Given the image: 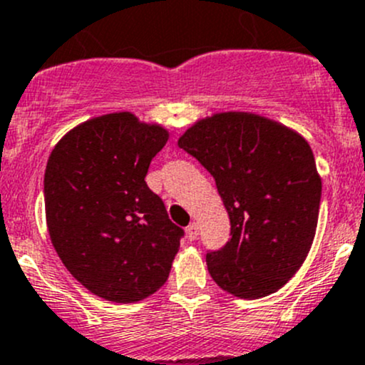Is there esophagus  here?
<instances>
[{"mask_svg":"<svg viewBox=\"0 0 365 365\" xmlns=\"http://www.w3.org/2000/svg\"><path fill=\"white\" fill-rule=\"evenodd\" d=\"M197 235H200V226H197L196 222H190L189 226H187V238L192 242V240H196Z\"/></svg>","mask_w":365,"mask_h":365,"instance_id":"34e87169","label":"esophagus"}]
</instances>
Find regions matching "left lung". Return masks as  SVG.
<instances>
[{"label": "left lung", "instance_id": "left-lung-1", "mask_svg": "<svg viewBox=\"0 0 365 365\" xmlns=\"http://www.w3.org/2000/svg\"><path fill=\"white\" fill-rule=\"evenodd\" d=\"M178 146L213 176L230 215L231 238L206 251L213 281L249 300L277 292L314 240L322 180L311 146L284 125L247 113L197 121Z\"/></svg>", "mask_w": 365, "mask_h": 365}]
</instances>
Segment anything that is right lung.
Instances as JSON below:
<instances>
[{"mask_svg":"<svg viewBox=\"0 0 365 365\" xmlns=\"http://www.w3.org/2000/svg\"><path fill=\"white\" fill-rule=\"evenodd\" d=\"M165 143V128L114 113L70 130L47 162L43 201L54 249L106 300L130 304L155 293L185 235L145 182Z\"/></svg>","mask_w":365,"mask_h":365,"instance_id":"obj_1","label":"right lung"}]
</instances>
